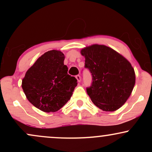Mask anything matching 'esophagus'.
<instances>
[{
	"label": "esophagus",
	"mask_w": 152,
	"mask_h": 152,
	"mask_svg": "<svg viewBox=\"0 0 152 152\" xmlns=\"http://www.w3.org/2000/svg\"><path fill=\"white\" fill-rule=\"evenodd\" d=\"M76 79H77L78 82L81 81V76H80V75H76Z\"/></svg>",
	"instance_id": "esophagus-1"
}]
</instances>
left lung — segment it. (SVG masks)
<instances>
[{"instance_id":"left-lung-1","label":"left lung","mask_w":152,"mask_h":152,"mask_svg":"<svg viewBox=\"0 0 152 152\" xmlns=\"http://www.w3.org/2000/svg\"><path fill=\"white\" fill-rule=\"evenodd\" d=\"M85 68L92 76L88 95L99 109L114 111L124 104L135 84L132 64L116 50L104 45L94 44L81 50Z\"/></svg>"}]
</instances>
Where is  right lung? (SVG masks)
I'll list each match as a JSON object with an SVG mask.
<instances>
[{"label":"right lung","mask_w":152,"mask_h":152,"mask_svg":"<svg viewBox=\"0 0 152 152\" xmlns=\"http://www.w3.org/2000/svg\"><path fill=\"white\" fill-rule=\"evenodd\" d=\"M64 54L60 50L47 51L26 71L22 88L26 98L44 112H56L71 99L76 78L68 74Z\"/></svg>","instance_id":"obj_1"}]
</instances>
